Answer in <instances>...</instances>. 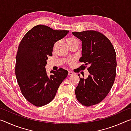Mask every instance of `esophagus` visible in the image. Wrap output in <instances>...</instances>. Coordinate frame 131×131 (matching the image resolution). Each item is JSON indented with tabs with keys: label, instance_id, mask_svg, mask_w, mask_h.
<instances>
[{
	"label": "esophagus",
	"instance_id": "obj_1",
	"mask_svg": "<svg viewBox=\"0 0 131 131\" xmlns=\"http://www.w3.org/2000/svg\"><path fill=\"white\" fill-rule=\"evenodd\" d=\"M73 74H74V73L72 72V71H70V70L68 71V75H69V76H72V75H73Z\"/></svg>",
	"mask_w": 131,
	"mask_h": 131
}]
</instances>
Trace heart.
Listing matches in <instances>:
<instances>
[{"mask_svg": "<svg viewBox=\"0 0 131 131\" xmlns=\"http://www.w3.org/2000/svg\"><path fill=\"white\" fill-rule=\"evenodd\" d=\"M76 40H77L76 39H74V38H70V39H69L68 42H70V41H76Z\"/></svg>", "mask_w": 131, "mask_h": 131, "instance_id": "obj_1", "label": "heart"}]
</instances>
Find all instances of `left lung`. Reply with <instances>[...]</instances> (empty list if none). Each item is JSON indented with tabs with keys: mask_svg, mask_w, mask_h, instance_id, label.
Instances as JSON below:
<instances>
[{
	"mask_svg": "<svg viewBox=\"0 0 131 131\" xmlns=\"http://www.w3.org/2000/svg\"><path fill=\"white\" fill-rule=\"evenodd\" d=\"M72 34L82 43L83 62L81 70L90 73L86 79L80 77L75 90L76 98L84 106H90L102 101L107 96L114 82L116 73V53L112 43L101 33L95 30L73 32Z\"/></svg>",
	"mask_w": 131,
	"mask_h": 131,
	"instance_id": "1",
	"label": "left lung"
}]
</instances>
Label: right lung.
I'll return each mask as SVG.
<instances>
[{"label":"right lung","instance_id":"right-lung-1","mask_svg":"<svg viewBox=\"0 0 131 131\" xmlns=\"http://www.w3.org/2000/svg\"><path fill=\"white\" fill-rule=\"evenodd\" d=\"M69 30H54L39 25L26 33L18 48L15 76L22 94L28 102L40 107L51 102L59 85L67 77L68 70L51 71L48 76L45 66L52 56L55 42L63 38Z\"/></svg>","mask_w":131,"mask_h":131}]
</instances>
